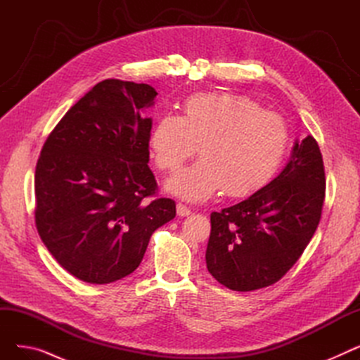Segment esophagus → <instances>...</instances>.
Segmentation results:
<instances>
[{
    "instance_id": "1",
    "label": "esophagus",
    "mask_w": 360,
    "mask_h": 360,
    "mask_svg": "<svg viewBox=\"0 0 360 360\" xmlns=\"http://www.w3.org/2000/svg\"><path fill=\"white\" fill-rule=\"evenodd\" d=\"M176 213H178V216H190L191 209H190V207H186L185 204H182V202H178L176 204Z\"/></svg>"
}]
</instances>
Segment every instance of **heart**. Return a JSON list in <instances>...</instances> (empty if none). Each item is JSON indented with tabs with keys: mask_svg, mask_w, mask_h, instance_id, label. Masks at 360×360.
Wrapping results in <instances>:
<instances>
[{
	"mask_svg": "<svg viewBox=\"0 0 360 360\" xmlns=\"http://www.w3.org/2000/svg\"><path fill=\"white\" fill-rule=\"evenodd\" d=\"M148 144L163 172H175L200 144L201 159L167 181L169 193L188 201H204L221 190L243 198L277 175L290 147V131L280 115L243 94L201 93L184 103L181 117H159Z\"/></svg>",
	"mask_w": 360,
	"mask_h": 360,
	"instance_id": "obj_1",
	"label": "heart"
}]
</instances>
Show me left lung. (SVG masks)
<instances>
[{"instance_id":"8db88e82","label":"left lung","mask_w":360,"mask_h":360,"mask_svg":"<svg viewBox=\"0 0 360 360\" xmlns=\"http://www.w3.org/2000/svg\"><path fill=\"white\" fill-rule=\"evenodd\" d=\"M326 170L318 143H295L290 162L258 193L210 216V274L231 290L274 285L304 254L323 213Z\"/></svg>"}]
</instances>
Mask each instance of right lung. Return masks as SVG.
<instances>
[{
  "mask_svg": "<svg viewBox=\"0 0 360 360\" xmlns=\"http://www.w3.org/2000/svg\"><path fill=\"white\" fill-rule=\"evenodd\" d=\"M158 91L108 79L70 108L48 136L34 172V223L70 274L106 285L134 271L150 236L176 214L148 167Z\"/></svg>",
  "mask_w": 360,
  "mask_h": 360,
  "instance_id": "right-lung-1",
  "label": "right lung"
}]
</instances>
